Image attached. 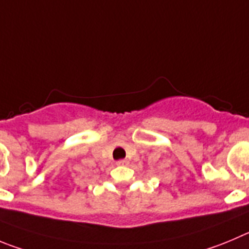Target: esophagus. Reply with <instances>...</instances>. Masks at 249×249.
Masks as SVG:
<instances>
[{"instance_id":"34e87169","label":"esophagus","mask_w":249,"mask_h":249,"mask_svg":"<svg viewBox=\"0 0 249 249\" xmlns=\"http://www.w3.org/2000/svg\"><path fill=\"white\" fill-rule=\"evenodd\" d=\"M127 163H129V161H127V160H118L117 161L118 166H126Z\"/></svg>"}]
</instances>
